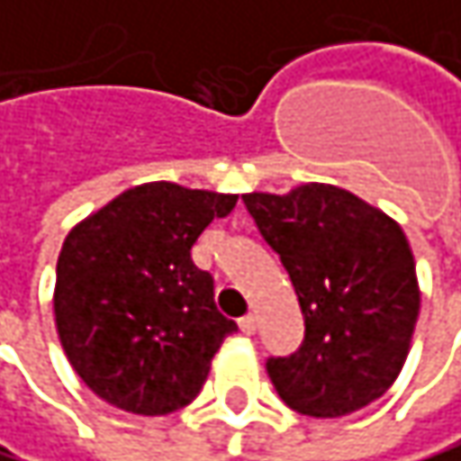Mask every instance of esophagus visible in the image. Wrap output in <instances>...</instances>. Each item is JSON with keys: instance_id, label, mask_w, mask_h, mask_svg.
<instances>
[{"instance_id": "esophagus-1", "label": "esophagus", "mask_w": 461, "mask_h": 461, "mask_svg": "<svg viewBox=\"0 0 461 461\" xmlns=\"http://www.w3.org/2000/svg\"><path fill=\"white\" fill-rule=\"evenodd\" d=\"M238 324H240V332H243V335H254V332H257V319H254V316H243Z\"/></svg>"}]
</instances>
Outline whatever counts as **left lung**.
Segmentation results:
<instances>
[{
  "instance_id": "obj_1",
  "label": "left lung",
  "mask_w": 461,
  "mask_h": 461,
  "mask_svg": "<svg viewBox=\"0 0 461 461\" xmlns=\"http://www.w3.org/2000/svg\"><path fill=\"white\" fill-rule=\"evenodd\" d=\"M243 202L281 257L305 316L303 346L267 359L276 392L316 419L375 402L408 359L421 303L402 226L330 183L254 191Z\"/></svg>"
}]
</instances>
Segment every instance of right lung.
Masks as SVG:
<instances>
[{"label":"right lung","instance_id":"right-lung-1","mask_svg":"<svg viewBox=\"0 0 461 461\" xmlns=\"http://www.w3.org/2000/svg\"><path fill=\"white\" fill-rule=\"evenodd\" d=\"M238 194L142 183L67 235L53 313L61 348L104 402L140 416L188 405L223 338L238 330L218 313L212 278L191 246Z\"/></svg>","mask_w":461,"mask_h":461}]
</instances>
